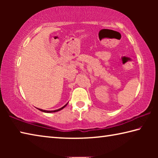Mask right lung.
Returning <instances> with one entry per match:
<instances>
[{
	"label": "right lung",
	"instance_id": "1",
	"mask_svg": "<svg viewBox=\"0 0 158 158\" xmlns=\"http://www.w3.org/2000/svg\"><path fill=\"white\" fill-rule=\"evenodd\" d=\"M68 102L65 105H64L63 107H61V108H60V109H56V110H53V111H47V110H43V109H39L40 111H42V112H44V113H53V112H57V111H60L61 109H63V108H65V106H67V105H68Z\"/></svg>",
	"mask_w": 158,
	"mask_h": 158
}]
</instances>
